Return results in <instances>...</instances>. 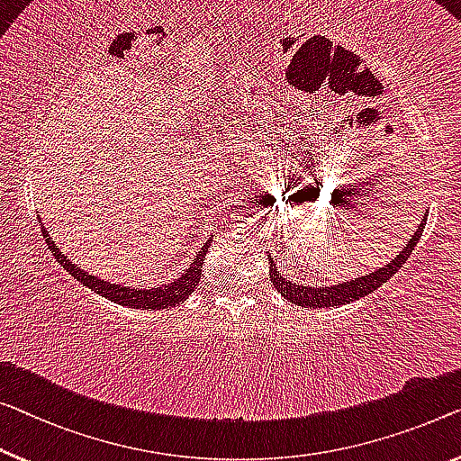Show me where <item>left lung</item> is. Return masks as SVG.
Returning <instances> with one entry per match:
<instances>
[{
  "mask_svg": "<svg viewBox=\"0 0 461 461\" xmlns=\"http://www.w3.org/2000/svg\"><path fill=\"white\" fill-rule=\"evenodd\" d=\"M424 225H427V215H424L422 223L418 225L414 236H411L406 242V246H403V250L400 254H395V258H391L387 265L379 267V269H376L375 273H368V275H362V277L343 281V284H339V285L308 287V285L294 284V281L284 277V273L277 271V267H275V260L271 258V254H269V263H271L269 279H271V284L275 285V290H277L281 296H284L285 300L294 302V304H298V306H304V308L343 306V304H348V302H354V300H360L364 296H368L370 292H375L376 287H381L384 284V281L393 277V275L400 271V267L410 258L411 250H414V246L418 244V240H420V236H422Z\"/></svg>",
  "mask_w": 461,
  "mask_h": 461,
  "instance_id": "obj_1",
  "label": "left lung"
}]
</instances>
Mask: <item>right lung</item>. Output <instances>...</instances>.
<instances>
[{"instance_id": "obj_1", "label": "right lung", "mask_w": 461, "mask_h": 461, "mask_svg": "<svg viewBox=\"0 0 461 461\" xmlns=\"http://www.w3.org/2000/svg\"><path fill=\"white\" fill-rule=\"evenodd\" d=\"M41 231H43V238L47 246H50V250L53 252V257L58 258V263L64 267V269L72 275V277H77L82 285H86L88 290L101 294L103 298L115 302V304H122V306H128V308H139V311H163V308H169V306H176L180 304V302L186 300L192 292L196 290L198 281H201V273H203V260L207 257V250L212 242V238L204 242V246L201 250H198L196 258L192 260V265L188 267L186 271H184L180 277L171 281V284H165L161 287H126V285H120V284H112V281H105V279H99L95 277L85 269H80L78 265H72V260L64 257L61 250L58 246L53 244V238L50 236V231L45 230V225H41Z\"/></svg>"}]
</instances>
